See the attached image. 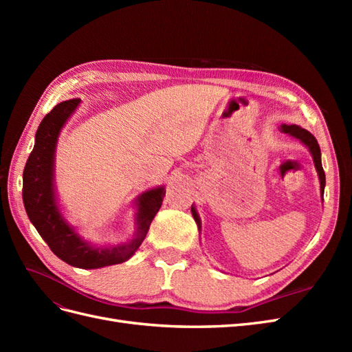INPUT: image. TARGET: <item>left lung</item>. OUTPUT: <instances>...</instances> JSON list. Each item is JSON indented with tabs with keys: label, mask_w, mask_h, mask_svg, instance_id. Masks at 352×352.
Masks as SVG:
<instances>
[{
	"label": "left lung",
	"mask_w": 352,
	"mask_h": 352,
	"mask_svg": "<svg viewBox=\"0 0 352 352\" xmlns=\"http://www.w3.org/2000/svg\"><path fill=\"white\" fill-rule=\"evenodd\" d=\"M280 131H282L283 133H289V135L298 138V140H300L304 145L308 146V150H310V153H311V155H313L314 166H316V168H317L318 177H320V188H322V194H323V192H324V185H326V176H324V170H323V166H322L320 148H318V144H317V141H316V138H314L310 132L302 129V127L296 126V124H282V126H280ZM192 216H194V219H195V221H197V225H198V228H199V226H201V225H199V219H198V214H197V211H195L194 207H192Z\"/></svg>",
	"instance_id": "left-lung-1"
}]
</instances>
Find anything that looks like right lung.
<instances>
[{
	"mask_svg": "<svg viewBox=\"0 0 352 352\" xmlns=\"http://www.w3.org/2000/svg\"><path fill=\"white\" fill-rule=\"evenodd\" d=\"M78 105L79 98L63 101L42 119L35 135V146L23 170V202L32 225L58 258L79 269H100L129 260L140 248L163 204L166 190L155 188L138 199V232L132 242L113 248H94L83 242L63 219L52 185L57 138Z\"/></svg>",
	"mask_w": 352,
	"mask_h": 352,
	"instance_id": "add662e5",
	"label": "right lung"
}]
</instances>
